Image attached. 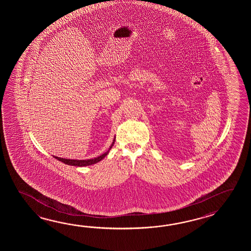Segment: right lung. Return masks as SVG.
<instances>
[{"label": "right lung", "instance_id": "add662e5", "mask_svg": "<svg viewBox=\"0 0 251 251\" xmlns=\"http://www.w3.org/2000/svg\"><path fill=\"white\" fill-rule=\"evenodd\" d=\"M115 140H116V137L114 138L112 144L110 145V147L108 148V150H107V151H106L105 153H103V154L100 155V156H98V157L94 158V159H89V160H71V159H64V158H60V157H57V156H53V157H54L56 160H60V161H62V162H64V164H67V165L76 166V167H84V166L92 165V164H95L97 162H99V161H100V160H103V159H104V158L108 154L109 151L111 150V148L113 147V145L115 144Z\"/></svg>", "mask_w": 251, "mask_h": 251}]
</instances>
